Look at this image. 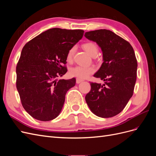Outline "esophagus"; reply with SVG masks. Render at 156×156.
I'll return each instance as SVG.
<instances>
[{
	"mask_svg": "<svg viewBox=\"0 0 156 156\" xmlns=\"http://www.w3.org/2000/svg\"><path fill=\"white\" fill-rule=\"evenodd\" d=\"M82 81H83V80L78 79H76V83H77V84H79V83H81Z\"/></svg>",
	"mask_w": 156,
	"mask_h": 156,
	"instance_id": "esophagus-1",
	"label": "esophagus"
}]
</instances>
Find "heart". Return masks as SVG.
I'll return each mask as SVG.
<instances>
[{
    "label": "heart",
    "mask_w": 156,
    "mask_h": 156,
    "mask_svg": "<svg viewBox=\"0 0 156 156\" xmlns=\"http://www.w3.org/2000/svg\"><path fill=\"white\" fill-rule=\"evenodd\" d=\"M83 48L84 49L87 53H88L90 56H93L94 55L98 53V48L96 44L93 42H87L83 44ZM75 48L74 47L71 48L68 52L66 56V59L68 62H70L72 60L73 55L74 54ZM95 69L93 66H76L73 67L69 69V73L70 76L77 78L78 79H84L88 77L90 75L94 72Z\"/></svg>",
    "instance_id": "heart-1"
}]
</instances>
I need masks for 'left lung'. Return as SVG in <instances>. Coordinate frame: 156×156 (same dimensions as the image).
Instances as JSON below:
<instances>
[{"instance_id":"left-lung-1","label":"left lung","mask_w":156,"mask_h":156,"mask_svg":"<svg viewBox=\"0 0 156 156\" xmlns=\"http://www.w3.org/2000/svg\"><path fill=\"white\" fill-rule=\"evenodd\" d=\"M84 36L96 42L101 49L103 62L94 77L105 82L103 85L90 83L86 102L96 116H115L133 96L137 69L134 50L128 41L108 30L87 32Z\"/></svg>"}]
</instances>
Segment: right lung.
Returning a JSON list of instances; mask_svg holds the SVG:
<instances>
[{
  "instance_id": "obj_1",
  "label": "right lung",
  "mask_w": 156,
  "mask_h": 156,
  "mask_svg": "<svg viewBox=\"0 0 156 156\" xmlns=\"http://www.w3.org/2000/svg\"><path fill=\"white\" fill-rule=\"evenodd\" d=\"M83 30L53 28L23 47L16 67V87L22 105L34 119H55L60 113L66 94L76 79H60L67 72L68 51L81 40Z\"/></svg>"
}]
</instances>
